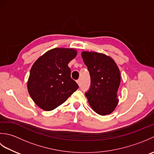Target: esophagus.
Instances as JSON below:
<instances>
[{"label":"esophagus","mask_w":154,"mask_h":154,"mask_svg":"<svg viewBox=\"0 0 154 154\" xmlns=\"http://www.w3.org/2000/svg\"><path fill=\"white\" fill-rule=\"evenodd\" d=\"M76 82H77V83L78 85H79V86L81 85V80H80V79H78V80H77Z\"/></svg>","instance_id":"1"}]
</instances>
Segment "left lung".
<instances>
[{"mask_svg":"<svg viewBox=\"0 0 154 154\" xmlns=\"http://www.w3.org/2000/svg\"><path fill=\"white\" fill-rule=\"evenodd\" d=\"M81 56L91 76V87L85 93L89 104L100 115L112 113L119 103L120 73L116 63L110 56L97 52L83 51Z\"/></svg>","mask_w":154,"mask_h":154,"instance_id":"left-lung-1","label":"left lung"}]
</instances>
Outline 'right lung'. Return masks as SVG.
Returning <instances> with one entry per match:
<instances>
[{
    "mask_svg": "<svg viewBox=\"0 0 154 154\" xmlns=\"http://www.w3.org/2000/svg\"><path fill=\"white\" fill-rule=\"evenodd\" d=\"M73 48H54L34 62L27 87L34 102L46 111L63 104L79 86L71 78L68 63L76 57Z\"/></svg>",
    "mask_w": 154,
    "mask_h": 154,
    "instance_id": "add662e5",
    "label": "right lung"
}]
</instances>
